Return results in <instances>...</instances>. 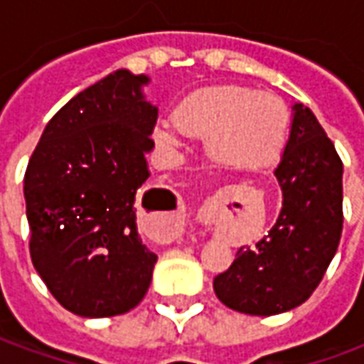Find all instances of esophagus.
Wrapping results in <instances>:
<instances>
[{"label":"esophagus","instance_id":"1","mask_svg":"<svg viewBox=\"0 0 364 364\" xmlns=\"http://www.w3.org/2000/svg\"><path fill=\"white\" fill-rule=\"evenodd\" d=\"M181 210L177 208L173 213L167 216L166 228H164V236L166 237H175L179 232H181Z\"/></svg>","mask_w":364,"mask_h":364}]
</instances>
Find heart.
I'll use <instances>...</instances> for the list:
<instances>
[{
  "label": "heart",
  "instance_id": "b5f03b06",
  "mask_svg": "<svg viewBox=\"0 0 364 364\" xmlns=\"http://www.w3.org/2000/svg\"><path fill=\"white\" fill-rule=\"evenodd\" d=\"M290 111L281 97L244 85H210L183 99L175 119H161L156 140L179 148L187 134L205 136L216 166L257 171L281 158L289 140Z\"/></svg>",
  "mask_w": 364,
  "mask_h": 364
}]
</instances>
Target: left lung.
I'll return each instance as SVG.
<instances>
[{"mask_svg":"<svg viewBox=\"0 0 364 364\" xmlns=\"http://www.w3.org/2000/svg\"><path fill=\"white\" fill-rule=\"evenodd\" d=\"M274 175L282 189L274 226L255 247H240L234 263L214 279L220 302L252 316H274L306 302L343 230V161L314 112L300 103Z\"/></svg>","mask_w":364,"mask_h":364,"instance_id":"8db88e82","label":"left lung"}]
</instances>
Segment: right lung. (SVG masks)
<instances>
[{
	"mask_svg": "<svg viewBox=\"0 0 364 364\" xmlns=\"http://www.w3.org/2000/svg\"><path fill=\"white\" fill-rule=\"evenodd\" d=\"M146 75L117 70L70 99L44 128L25 171L36 273L70 312L119 316L140 304L158 255L136 228V193L158 109Z\"/></svg>",
	"mask_w": 364,
	"mask_h": 364,
	"instance_id": "right-lung-1",
	"label": "right lung"
}]
</instances>
